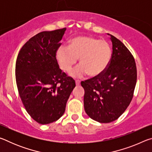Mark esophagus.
<instances>
[{"mask_svg": "<svg viewBox=\"0 0 152 152\" xmlns=\"http://www.w3.org/2000/svg\"><path fill=\"white\" fill-rule=\"evenodd\" d=\"M75 82H76V86H78V85H79L80 84V80H76L75 81Z\"/></svg>", "mask_w": 152, "mask_h": 152, "instance_id": "obj_1", "label": "esophagus"}]
</instances>
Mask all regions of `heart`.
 Here are the masks:
<instances>
[{
    "label": "heart",
    "instance_id": "1",
    "mask_svg": "<svg viewBox=\"0 0 152 152\" xmlns=\"http://www.w3.org/2000/svg\"><path fill=\"white\" fill-rule=\"evenodd\" d=\"M76 68L70 72L74 78H82L88 74L90 76H99L106 70L112 58V49L104 40L90 36H78L71 40L69 46L61 45L56 51V59L60 68L69 72L76 63Z\"/></svg>",
    "mask_w": 152,
    "mask_h": 152
}]
</instances>
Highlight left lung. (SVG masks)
<instances>
[{
	"label": "left lung",
	"mask_w": 152,
	"mask_h": 152,
	"mask_svg": "<svg viewBox=\"0 0 152 152\" xmlns=\"http://www.w3.org/2000/svg\"><path fill=\"white\" fill-rule=\"evenodd\" d=\"M113 53L109 66L99 76L81 82L86 114L102 123L117 120L129 105L137 82L134 58L126 46L112 35Z\"/></svg>",
	"instance_id": "1"
}]
</instances>
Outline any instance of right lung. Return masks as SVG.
I'll list each match as a JSON object with an SVG mask.
<instances>
[{"label": "right lung", "mask_w": 152, "mask_h": 152, "mask_svg": "<svg viewBox=\"0 0 152 152\" xmlns=\"http://www.w3.org/2000/svg\"><path fill=\"white\" fill-rule=\"evenodd\" d=\"M66 30L39 33L25 43L17 56L15 76L19 96L29 115L42 125L62 116L76 86L56 57Z\"/></svg>", "instance_id": "add662e5"}]
</instances>
